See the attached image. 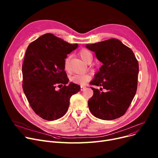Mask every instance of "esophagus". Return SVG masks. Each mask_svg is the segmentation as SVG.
<instances>
[{
	"label": "esophagus",
	"mask_w": 158,
	"mask_h": 158,
	"mask_svg": "<svg viewBox=\"0 0 158 158\" xmlns=\"http://www.w3.org/2000/svg\"><path fill=\"white\" fill-rule=\"evenodd\" d=\"M85 88H86V87H85V86H81V91H83V90H85Z\"/></svg>",
	"instance_id": "esophagus-1"
}]
</instances>
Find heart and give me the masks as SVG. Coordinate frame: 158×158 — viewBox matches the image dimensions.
Returning <instances> with one entry per match:
<instances>
[{"mask_svg": "<svg viewBox=\"0 0 158 158\" xmlns=\"http://www.w3.org/2000/svg\"><path fill=\"white\" fill-rule=\"evenodd\" d=\"M79 55L81 57L82 60L87 63L89 60L92 59V55L89 51L86 49H82L80 51ZM69 59L66 58L64 63V69L65 70L69 69ZM90 79V76L88 74H75L70 77V80L72 82L76 84L83 85L87 81Z\"/></svg>", "mask_w": 158, "mask_h": 158, "instance_id": "b5f03b06", "label": "heart"}]
</instances>
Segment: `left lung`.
I'll list each match as a JSON object with an SVG mask.
<instances>
[{
  "mask_svg": "<svg viewBox=\"0 0 158 158\" xmlns=\"http://www.w3.org/2000/svg\"><path fill=\"white\" fill-rule=\"evenodd\" d=\"M86 47L102 63L90 85L101 86L94 90L88 107L94 117L104 120L125 114L137 89L139 64L132 50L117 39H110Z\"/></svg>",
  "mask_w": 158,
  "mask_h": 158,
  "instance_id": "left-lung-1",
  "label": "left lung"
}]
</instances>
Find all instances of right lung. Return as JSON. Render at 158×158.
I'll return each mask as SVG.
<instances>
[{
  "label": "right lung",
  "mask_w": 158,
  "mask_h": 158,
  "mask_svg": "<svg viewBox=\"0 0 158 158\" xmlns=\"http://www.w3.org/2000/svg\"><path fill=\"white\" fill-rule=\"evenodd\" d=\"M78 44H70L47 33L28 46L22 66L23 90L32 109L48 121L59 119L69 110L70 98L81 86L69 83L64 69L66 55ZM61 86L57 90L55 88Z\"/></svg>",
  "instance_id": "1"
}]
</instances>
